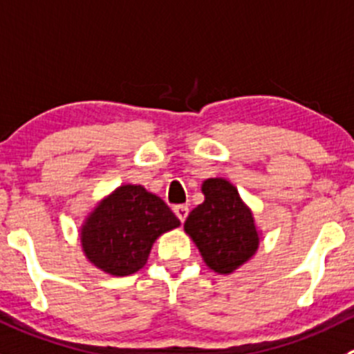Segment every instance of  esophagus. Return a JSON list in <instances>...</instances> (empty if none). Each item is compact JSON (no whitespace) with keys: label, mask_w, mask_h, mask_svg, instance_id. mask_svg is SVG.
Wrapping results in <instances>:
<instances>
[{"label":"esophagus","mask_w":354,"mask_h":354,"mask_svg":"<svg viewBox=\"0 0 354 354\" xmlns=\"http://www.w3.org/2000/svg\"><path fill=\"white\" fill-rule=\"evenodd\" d=\"M174 214H176L178 219L183 223L185 219H187V216H188V207H187V205H183V204L174 205Z\"/></svg>","instance_id":"esophagus-1"}]
</instances>
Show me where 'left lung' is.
I'll list each match as a JSON object with an SVG mask.
<instances>
[{
  "label": "left lung",
  "instance_id": "obj_1",
  "mask_svg": "<svg viewBox=\"0 0 354 354\" xmlns=\"http://www.w3.org/2000/svg\"><path fill=\"white\" fill-rule=\"evenodd\" d=\"M204 202L188 214L185 232L212 272L230 275L259 249L261 233L239 190L225 178L202 183Z\"/></svg>",
  "mask_w": 354,
  "mask_h": 354
}]
</instances>
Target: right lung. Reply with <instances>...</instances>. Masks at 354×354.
I'll return each instance as SVG.
<instances>
[{
	"label": "right lung",
	"instance_id": "add662e5",
	"mask_svg": "<svg viewBox=\"0 0 354 354\" xmlns=\"http://www.w3.org/2000/svg\"><path fill=\"white\" fill-rule=\"evenodd\" d=\"M180 226V219L142 185H121L102 198L81 226L86 259L114 277L133 275L145 266L153 242Z\"/></svg>",
	"mask_w": 354,
	"mask_h": 354
}]
</instances>
